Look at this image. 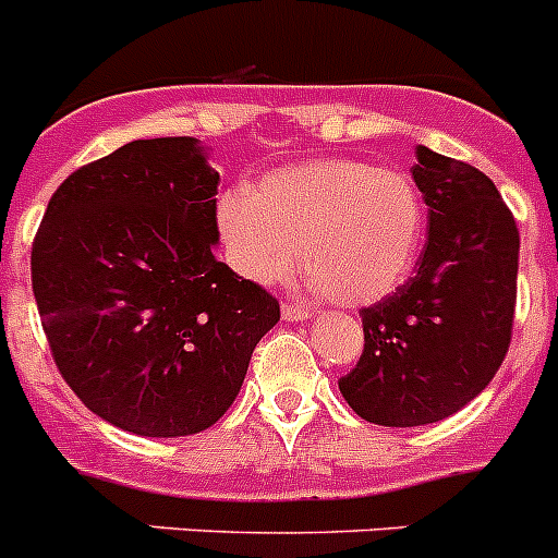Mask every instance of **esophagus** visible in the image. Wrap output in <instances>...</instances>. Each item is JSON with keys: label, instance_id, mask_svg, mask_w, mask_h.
Here are the masks:
<instances>
[{"label": "esophagus", "instance_id": "obj_1", "mask_svg": "<svg viewBox=\"0 0 558 558\" xmlns=\"http://www.w3.org/2000/svg\"><path fill=\"white\" fill-rule=\"evenodd\" d=\"M310 310L299 307V304H282V318L284 322H307L310 318Z\"/></svg>", "mask_w": 558, "mask_h": 558}]
</instances>
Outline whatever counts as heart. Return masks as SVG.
Listing matches in <instances>:
<instances>
[{
	"instance_id": "1",
	"label": "heart",
	"mask_w": 558,
	"mask_h": 558,
	"mask_svg": "<svg viewBox=\"0 0 558 558\" xmlns=\"http://www.w3.org/2000/svg\"><path fill=\"white\" fill-rule=\"evenodd\" d=\"M220 240L243 279L274 284L299 263L338 302L391 295L416 265L425 206L405 172L357 159H313L218 198Z\"/></svg>"
}]
</instances>
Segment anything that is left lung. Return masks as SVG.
I'll return each instance as SVG.
<instances>
[{
	"mask_svg": "<svg viewBox=\"0 0 558 558\" xmlns=\"http://www.w3.org/2000/svg\"><path fill=\"white\" fill-rule=\"evenodd\" d=\"M427 243L397 293L360 310L363 354L338 379L354 413L383 427L433 425L489 386L509 352L520 231L481 170L416 147Z\"/></svg>",
	"mask_w": 558,
	"mask_h": 558,
	"instance_id": "8db88e82",
	"label": "left lung"
}]
</instances>
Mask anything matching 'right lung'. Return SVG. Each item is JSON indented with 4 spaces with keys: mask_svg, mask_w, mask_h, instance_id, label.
<instances>
[{
    "mask_svg": "<svg viewBox=\"0 0 558 558\" xmlns=\"http://www.w3.org/2000/svg\"><path fill=\"white\" fill-rule=\"evenodd\" d=\"M192 136L136 140L49 198L33 293L56 366L83 405L150 438L211 427L279 322L268 290L215 259L218 181Z\"/></svg>",
    "mask_w": 558,
    "mask_h": 558,
    "instance_id": "right-lung-1",
    "label": "right lung"
}]
</instances>
